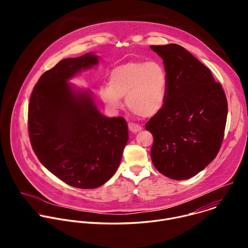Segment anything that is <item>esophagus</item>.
Wrapping results in <instances>:
<instances>
[{
	"mask_svg": "<svg viewBox=\"0 0 248 248\" xmlns=\"http://www.w3.org/2000/svg\"><path fill=\"white\" fill-rule=\"evenodd\" d=\"M128 127H129L130 131H132L133 133H136V132H139V131L142 130V127H141L139 124H133V123L128 124Z\"/></svg>",
	"mask_w": 248,
	"mask_h": 248,
	"instance_id": "1",
	"label": "esophagus"
}]
</instances>
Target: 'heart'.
<instances>
[{
	"label": "heart",
	"instance_id": "heart-1",
	"mask_svg": "<svg viewBox=\"0 0 248 248\" xmlns=\"http://www.w3.org/2000/svg\"><path fill=\"white\" fill-rule=\"evenodd\" d=\"M168 93V75L156 61H129L112 69L109 85L100 89L103 102L119 110L125 96L127 108L144 118L157 115L164 107Z\"/></svg>",
	"mask_w": 248,
	"mask_h": 248
}]
</instances>
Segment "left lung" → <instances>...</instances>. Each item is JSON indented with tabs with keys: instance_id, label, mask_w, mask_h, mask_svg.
Here are the masks:
<instances>
[{
	"instance_id": "1",
	"label": "left lung",
	"mask_w": 248,
	"mask_h": 248,
	"mask_svg": "<svg viewBox=\"0 0 248 248\" xmlns=\"http://www.w3.org/2000/svg\"><path fill=\"white\" fill-rule=\"evenodd\" d=\"M150 48L162 58L168 75L164 107L146 124L154 136L151 159L168 178L187 180L204 170L220 150L227 98L211 70L184 47Z\"/></svg>"
}]
</instances>
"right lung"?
I'll use <instances>...</instances> for the list:
<instances>
[{"mask_svg":"<svg viewBox=\"0 0 248 248\" xmlns=\"http://www.w3.org/2000/svg\"><path fill=\"white\" fill-rule=\"evenodd\" d=\"M98 63L94 53L62 60L39 78L28 106L29 137L37 158L63 183L83 189L112 178L128 140L123 117L104 116L91 90L69 82Z\"/></svg>","mask_w":248,"mask_h":248,"instance_id":"obj_1","label":"right lung"}]
</instances>
